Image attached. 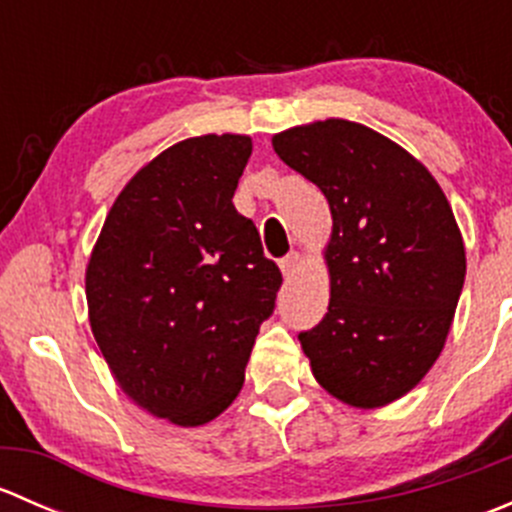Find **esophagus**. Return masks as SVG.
Instances as JSON below:
<instances>
[{"label": "esophagus", "instance_id": "1", "mask_svg": "<svg viewBox=\"0 0 512 512\" xmlns=\"http://www.w3.org/2000/svg\"><path fill=\"white\" fill-rule=\"evenodd\" d=\"M280 270H282V275H285V277H292L294 272L299 270V255H297V252H289L287 257H282Z\"/></svg>", "mask_w": 512, "mask_h": 512}]
</instances>
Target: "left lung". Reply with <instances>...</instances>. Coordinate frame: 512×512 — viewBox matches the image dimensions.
<instances>
[{"instance_id": "obj_1", "label": "left lung", "mask_w": 512, "mask_h": 512, "mask_svg": "<svg viewBox=\"0 0 512 512\" xmlns=\"http://www.w3.org/2000/svg\"><path fill=\"white\" fill-rule=\"evenodd\" d=\"M332 210L329 307L299 334L314 379L354 409L409 394L443 352L466 280L461 227L426 165L344 118L272 136Z\"/></svg>"}]
</instances>
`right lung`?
I'll return each mask as SVG.
<instances>
[{"label":"right lung","mask_w":512,"mask_h":512,"mask_svg":"<svg viewBox=\"0 0 512 512\" xmlns=\"http://www.w3.org/2000/svg\"><path fill=\"white\" fill-rule=\"evenodd\" d=\"M252 138L208 133L148 160L118 193L89 265L86 302L113 379L183 428L240 394L280 267L232 205Z\"/></svg>","instance_id":"obj_1"}]
</instances>
